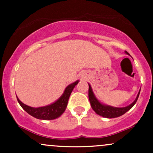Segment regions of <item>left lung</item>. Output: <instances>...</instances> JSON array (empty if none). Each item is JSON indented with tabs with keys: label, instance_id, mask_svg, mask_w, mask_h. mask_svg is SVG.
<instances>
[{
	"label": "left lung",
	"instance_id": "8db88e82",
	"mask_svg": "<svg viewBox=\"0 0 153 153\" xmlns=\"http://www.w3.org/2000/svg\"><path fill=\"white\" fill-rule=\"evenodd\" d=\"M125 52L127 54H129L127 51H125ZM88 85V98L92 108L97 114L101 116V117H106V118L109 119L116 118V117H120V116L125 114L126 112L128 111L129 109H131L133 107V106L136 103L137 101L139 95H140V91H139L137 96V98L130 105H129V106L126 107H122V108H118V107H113L111 106H108V105L102 104V103L100 102L99 100L96 98V96H95L94 92H93L92 91V88H91V85L89 83Z\"/></svg>",
	"mask_w": 153,
	"mask_h": 153
}]
</instances>
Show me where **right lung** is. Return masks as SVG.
<instances>
[{"mask_svg": "<svg viewBox=\"0 0 153 153\" xmlns=\"http://www.w3.org/2000/svg\"><path fill=\"white\" fill-rule=\"evenodd\" d=\"M79 80H77L73 83L70 84L65 90L63 94L61 96L58 100L54 102L52 104L48 105L46 106L38 107H31L23 103L19 98L17 97V100L21 106L29 114L39 119H43V120H52V119H57L60 117L64 113L66 109L67 105H68V99L71 96L72 91L74 88L75 85L78 83Z\"/></svg>", "mask_w": 153, "mask_h": 153, "instance_id": "1", "label": "right lung"}]
</instances>
